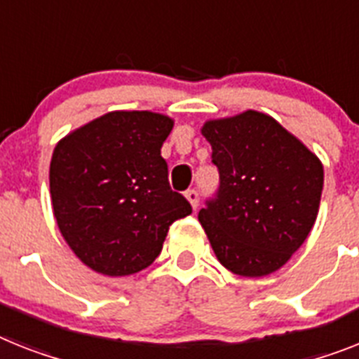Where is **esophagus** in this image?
Returning a JSON list of instances; mask_svg holds the SVG:
<instances>
[{
    "instance_id": "1",
    "label": "esophagus",
    "mask_w": 359,
    "mask_h": 359,
    "mask_svg": "<svg viewBox=\"0 0 359 359\" xmlns=\"http://www.w3.org/2000/svg\"><path fill=\"white\" fill-rule=\"evenodd\" d=\"M186 198H188L189 204H191V208H194V210L198 206V191H197V189H188V191H186Z\"/></svg>"
}]
</instances>
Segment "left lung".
Listing matches in <instances>:
<instances>
[{
  "instance_id": "obj_1",
  "label": "left lung",
  "mask_w": 359,
  "mask_h": 359,
  "mask_svg": "<svg viewBox=\"0 0 359 359\" xmlns=\"http://www.w3.org/2000/svg\"><path fill=\"white\" fill-rule=\"evenodd\" d=\"M219 189L198 212L219 263L243 277L276 272L309 237L323 165L281 123L259 111L210 120Z\"/></svg>"
}]
</instances>
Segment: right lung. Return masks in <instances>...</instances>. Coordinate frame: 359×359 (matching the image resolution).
Returning <instances> with one entry per match:
<instances>
[{"label":"right lung","instance_id":"1","mask_svg":"<svg viewBox=\"0 0 359 359\" xmlns=\"http://www.w3.org/2000/svg\"><path fill=\"white\" fill-rule=\"evenodd\" d=\"M173 120L113 111L62 138L50 161V198L63 239L104 276L137 273L158 257L170 226L191 204L170 188L161 147Z\"/></svg>","mask_w":359,"mask_h":359}]
</instances>
